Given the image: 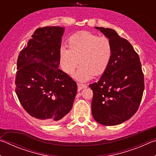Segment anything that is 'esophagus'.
Returning a JSON list of instances; mask_svg holds the SVG:
<instances>
[{"label": "esophagus", "mask_w": 156, "mask_h": 156, "mask_svg": "<svg viewBox=\"0 0 156 156\" xmlns=\"http://www.w3.org/2000/svg\"><path fill=\"white\" fill-rule=\"evenodd\" d=\"M87 87V85L84 84H81V83H78V90L80 91L81 89Z\"/></svg>", "instance_id": "1"}]
</instances>
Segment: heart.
Wrapping results in <instances>:
<instances>
[{
    "label": "heart",
    "instance_id": "obj_1",
    "mask_svg": "<svg viewBox=\"0 0 156 156\" xmlns=\"http://www.w3.org/2000/svg\"><path fill=\"white\" fill-rule=\"evenodd\" d=\"M112 54V44L107 37L83 31L70 37L68 49L61 47L60 64L66 73L72 75L80 62L81 65L74 77L79 81H86L106 71Z\"/></svg>",
    "mask_w": 156,
    "mask_h": 156
}]
</instances>
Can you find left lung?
<instances>
[{
  "mask_svg": "<svg viewBox=\"0 0 156 156\" xmlns=\"http://www.w3.org/2000/svg\"><path fill=\"white\" fill-rule=\"evenodd\" d=\"M96 28L109 38L113 54L102 77L89 85L94 94L91 112L97 122L117 125L138 111L144 89V74L138 54L127 40L112 29Z\"/></svg>",
  "mask_w": 156,
  "mask_h": 156,
  "instance_id": "1",
  "label": "left lung"
}]
</instances>
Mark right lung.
Here are the masks:
<instances>
[{"label": "right lung", "instance_id": "1", "mask_svg": "<svg viewBox=\"0 0 156 156\" xmlns=\"http://www.w3.org/2000/svg\"><path fill=\"white\" fill-rule=\"evenodd\" d=\"M65 28L37 29L18 55L16 93L29 114L41 122H59L72 109L77 84L58 69Z\"/></svg>", "mask_w": 156, "mask_h": 156}]
</instances>
